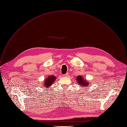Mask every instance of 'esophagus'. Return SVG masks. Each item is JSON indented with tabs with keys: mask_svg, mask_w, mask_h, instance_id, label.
Listing matches in <instances>:
<instances>
[{
	"mask_svg": "<svg viewBox=\"0 0 127 127\" xmlns=\"http://www.w3.org/2000/svg\"><path fill=\"white\" fill-rule=\"evenodd\" d=\"M63 76H64V77H67V76H68V73H65V74H64Z\"/></svg>",
	"mask_w": 127,
	"mask_h": 127,
	"instance_id": "obj_1",
	"label": "esophagus"
}]
</instances>
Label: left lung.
<instances>
[{"mask_svg":"<svg viewBox=\"0 0 127 127\" xmlns=\"http://www.w3.org/2000/svg\"><path fill=\"white\" fill-rule=\"evenodd\" d=\"M76 80L81 87H88L90 85L89 81H87L81 75H78V77H77Z\"/></svg>","mask_w":127,"mask_h":127,"instance_id":"obj_1","label":"left lung"}]
</instances>
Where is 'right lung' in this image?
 Masks as SVG:
<instances>
[{
	"label": "right lung",
	"instance_id": "right-lung-1",
	"mask_svg": "<svg viewBox=\"0 0 127 127\" xmlns=\"http://www.w3.org/2000/svg\"><path fill=\"white\" fill-rule=\"evenodd\" d=\"M56 79L57 78L53 75L48 76L47 78H46L44 80L43 83V87H45V88H49V87L53 85V84L55 82Z\"/></svg>",
	"mask_w": 127,
	"mask_h": 127
}]
</instances>
